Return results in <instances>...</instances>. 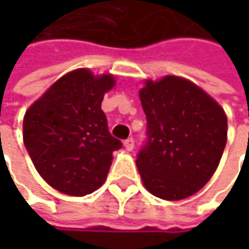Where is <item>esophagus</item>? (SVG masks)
<instances>
[{"label": "esophagus", "mask_w": 249, "mask_h": 249, "mask_svg": "<svg viewBox=\"0 0 249 249\" xmlns=\"http://www.w3.org/2000/svg\"><path fill=\"white\" fill-rule=\"evenodd\" d=\"M124 145L128 151H131L134 148V138H126L124 141Z\"/></svg>", "instance_id": "34e87169"}]
</instances>
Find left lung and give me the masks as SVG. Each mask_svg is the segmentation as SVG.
I'll use <instances>...</instances> for the list:
<instances>
[{
  "label": "left lung",
  "instance_id": "8db88e82",
  "mask_svg": "<svg viewBox=\"0 0 249 249\" xmlns=\"http://www.w3.org/2000/svg\"><path fill=\"white\" fill-rule=\"evenodd\" d=\"M147 140L137 167L147 190L164 200L199 192L213 176L226 145L224 109L199 86L166 76L140 90Z\"/></svg>",
  "mask_w": 249,
  "mask_h": 249
}]
</instances>
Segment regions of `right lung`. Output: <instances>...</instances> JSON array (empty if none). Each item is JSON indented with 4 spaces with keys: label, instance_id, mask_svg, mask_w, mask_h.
Wrapping results in <instances>:
<instances>
[{
    "label": "right lung",
    "instance_id": "right-lung-1",
    "mask_svg": "<svg viewBox=\"0 0 249 249\" xmlns=\"http://www.w3.org/2000/svg\"><path fill=\"white\" fill-rule=\"evenodd\" d=\"M111 75L77 69L60 77L25 112L23 138L38 174L56 190L85 196L107 178L112 153L123 142L112 137L101 109Z\"/></svg>",
    "mask_w": 249,
    "mask_h": 249
}]
</instances>
